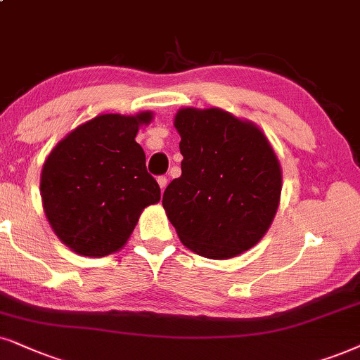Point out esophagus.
Returning a JSON list of instances; mask_svg holds the SVG:
<instances>
[{
    "mask_svg": "<svg viewBox=\"0 0 360 360\" xmlns=\"http://www.w3.org/2000/svg\"><path fill=\"white\" fill-rule=\"evenodd\" d=\"M158 184H159V188H161V191H165L166 186H167V177L166 176H159L158 177Z\"/></svg>",
    "mask_w": 360,
    "mask_h": 360,
    "instance_id": "esophagus-1",
    "label": "esophagus"
}]
</instances>
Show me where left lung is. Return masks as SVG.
<instances>
[{
  "label": "left lung",
  "mask_w": 360,
  "mask_h": 360,
  "mask_svg": "<svg viewBox=\"0 0 360 360\" xmlns=\"http://www.w3.org/2000/svg\"><path fill=\"white\" fill-rule=\"evenodd\" d=\"M181 177L162 195L181 243L209 259H229L256 245L279 206L282 172L256 124L217 108L177 111Z\"/></svg>",
  "instance_id": "obj_1"
}]
</instances>
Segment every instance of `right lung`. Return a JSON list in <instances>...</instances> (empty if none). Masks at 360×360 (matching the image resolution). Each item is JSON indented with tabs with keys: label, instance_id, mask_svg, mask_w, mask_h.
<instances>
[{
	"label": "right lung",
	"instance_id": "obj_1",
	"mask_svg": "<svg viewBox=\"0 0 360 360\" xmlns=\"http://www.w3.org/2000/svg\"><path fill=\"white\" fill-rule=\"evenodd\" d=\"M151 111L101 115L56 144L41 172V199L54 234L81 256L104 257L129 239L161 189L136 143Z\"/></svg>",
	"mask_w": 360,
	"mask_h": 360
}]
</instances>
